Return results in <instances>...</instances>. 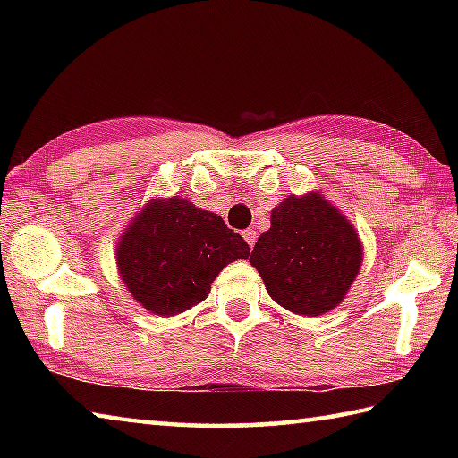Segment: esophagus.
Listing matches in <instances>:
<instances>
[{
	"label": "esophagus",
	"mask_w": 458,
	"mask_h": 458,
	"mask_svg": "<svg viewBox=\"0 0 458 458\" xmlns=\"http://www.w3.org/2000/svg\"><path fill=\"white\" fill-rule=\"evenodd\" d=\"M242 236H244V240L248 242V246H254V242H257V232H254L252 228H248V230H244L242 232Z\"/></svg>",
	"instance_id": "1"
}]
</instances>
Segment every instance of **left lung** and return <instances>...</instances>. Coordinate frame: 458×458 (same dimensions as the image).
Returning a JSON list of instances; mask_svg holds the SVG:
<instances>
[{"mask_svg":"<svg viewBox=\"0 0 458 458\" xmlns=\"http://www.w3.org/2000/svg\"><path fill=\"white\" fill-rule=\"evenodd\" d=\"M363 244L335 204L311 190L286 196L270 212L250 254L275 303L303 317L335 309L360 275Z\"/></svg>","mask_w":458,"mask_h":458,"instance_id":"left-lung-1","label":"left lung"}]
</instances>
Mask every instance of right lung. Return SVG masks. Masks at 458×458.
<instances>
[{"instance_id":"1","label":"right lung","mask_w":458,"mask_h":458,"mask_svg":"<svg viewBox=\"0 0 458 458\" xmlns=\"http://www.w3.org/2000/svg\"><path fill=\"white\" fill-rule=\"evenodd\" d=\"M114 252L131 297L153 315L174 317L201 303L220 270L248 259L250 248L218 214L172 196L147 201Z\"/></svg>"}]
</instances>
